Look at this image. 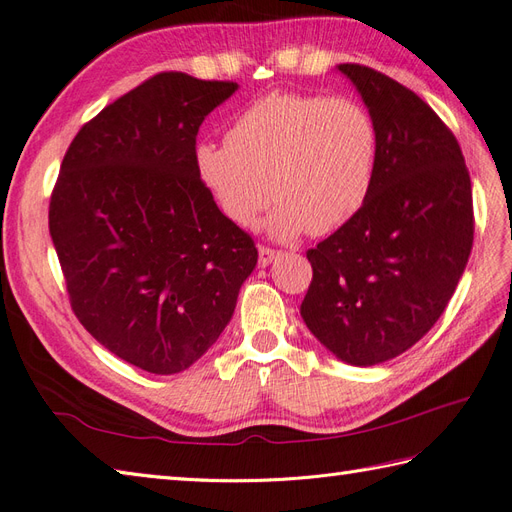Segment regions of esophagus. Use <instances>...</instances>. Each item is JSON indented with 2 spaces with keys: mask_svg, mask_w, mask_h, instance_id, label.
<instances>
[{
  "mask_svg": "<svg viewBox=\"0 0 512 512\" xmlns=\"http://www.w3.org/2000/svg\"><path fill=\"white\" fill-rule=\"evenodd\" d=\"M277 256H280V252L269 250V247H258V265L260 267H269Z\"/></svg>",
  "mask_w": 512,
  "mask_h": 512,
  "instance_id": "esophagus-1",
  "label": "esophagus"
}]
</instances>
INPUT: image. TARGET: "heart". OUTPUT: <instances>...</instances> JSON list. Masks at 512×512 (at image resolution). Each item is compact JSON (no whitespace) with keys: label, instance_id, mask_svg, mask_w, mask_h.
<instances>
[{"label":"heart","instance_id":"b5f03b06","mask_svg":"<svg viewBox=\"0 0 512 512\" xmlns=\"http://www.w3.org/2000/svg\"><path fill=\"white\" fill-rule=\"evenodd\" d=\"M378 156L376 121L363 104L277 91L245 108L228 141L200 143L194 164L232 224L254 228L275 198L269 237L294 241L331 235L365 209Z\"/></svg>","mask_w":512,"mask_h":512}]
</instances>
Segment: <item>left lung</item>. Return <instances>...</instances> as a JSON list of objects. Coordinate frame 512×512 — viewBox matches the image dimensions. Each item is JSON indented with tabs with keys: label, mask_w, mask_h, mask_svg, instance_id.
Wrapping results in <instances>:
<instances>
[{
	"label": "left lung",
	"mask_w": 512,
	"mask_h": 512,
	"mask_svg": "<svg viewBox=\"0 0 512 512\" xmlns=\"http://www.w3.org/2000/svg\"><path fill=\"white\" fill-rule=\"evenodd\" d=\"M337 70L376 121L378 173L365 209L307 252L301 318L339 361L371 367L412 348L451 301L474 241L472 183L457 138L414 91Z\"/></svg>",
	"instance_id": "obj_1"
}]
</instances>
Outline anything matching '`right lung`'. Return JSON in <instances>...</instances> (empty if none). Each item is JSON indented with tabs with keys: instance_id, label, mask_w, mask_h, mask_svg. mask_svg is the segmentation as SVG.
Here are the masks:
<instances>
[{
	"instance_id": "1",
	"label": "right lung",
	"mask_w": 512,
	"mask_h": 512,
	"mask_svg": "<svg viewBox=\"0 0 512 512\" xmlns=\"http://www.w3.org/2000/svg\"><path fill=\"white\" fill-rule=\"evenodd\" d=\"M237 83L162 72L74 136L49 230L76 318L149 374L196 363L226 329L258 250L198 179L200 123Z\"/></svg>"
}]
</instances>
